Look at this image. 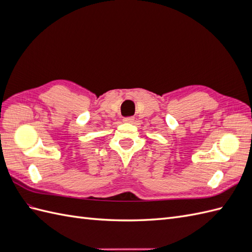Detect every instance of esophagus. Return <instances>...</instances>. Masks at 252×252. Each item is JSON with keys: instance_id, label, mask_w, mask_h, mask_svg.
Listing matches in <instances>:
<instances>
[{"instance_id": "1", "label": "esophagus", "mask_w": 252, "mask_h": 252, "mask_svg": "<svg viewBox=\"0 0 252 252\" xmlns=\"http://www.w3.org/2000/svg\"><path fill=\"white\" fill-rule=\"evenodd\" d=\"M125 123H132V122L134 121V118L133 117H126V118H124V120H123Z\"/></svg>"}]
</instances>
